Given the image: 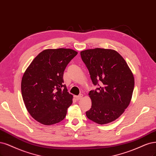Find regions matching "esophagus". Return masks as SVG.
Here are the masks:
<instances>
[{"label":"esophagus","mask_w":156,"mask_h":156,"mask_svg":"<svg viewBox=\"0 0 156 156\" xmlns=\"http://www.w3.org/2000/svg\"><path fill=\"white\" fill-rule=\"evenodd\" d=\"M83 94H80L79 95L76 96V99H77V100H80V99H81L83 98Z\"/></svg>","instance_id":"esophagus-1"}]
</instances>
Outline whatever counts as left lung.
Here are the masks:
<instances>
[{
    "mask_svg": "<svg viewBox=\"0 0 156 156\" xmlns=\"http://www.w3.org/2000/svg\"><path fill=\"white\" fill-rule=\"evenodd\" d=\"M94 85L88 95L92 108L89 119L105 125L119 117L129 105L134 88L133 75L123 57L114 50L97 48L80 51Z\"/></svg>",
    "mask_w": 156,
    "mask_h": 156,
    "instance_id": "left-lung-1",
    "label": "left lung"
}]
</instances>
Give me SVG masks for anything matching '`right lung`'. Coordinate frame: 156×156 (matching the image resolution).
<instances>
[{
	"label": "right lung",
	"instance_id": "add662e5",
	"mask_svg": "<svg viewBox=\"0 0 156 156\" xmlns=\"http://www.w3.org/2000/svg\"><path fill=\"white\" fill-rule=\"evenodd\" d=\"M77 54L69 48L44 50L24 73L21 92L24 105L31 116L41 124L54 125L66 117L73 95L63 84V73Z\"/></svg>",
	"mask_w": 156,
	"mask_h": 156
}]
</instances>
